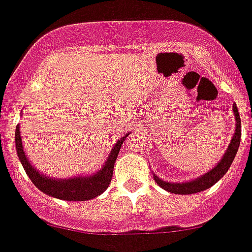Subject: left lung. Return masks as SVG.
Wrapping results in <instances>:
<instances>
[{
  "instance_id": "obj_1",
  "label": "left lung",
  "mask_w": 252,
  "mask_h": 252,
  "mask_svg": "<svg viewBox=\"0 0 252 252\" xmlns=\"http://www.w3.org/2000/svg\"><path fill=\"white\" fill-rule=\"evenodd\" d=\"M232 111L235 115L236 120V128L235 133L232 136V140L230 142L229 147H227L226 152L222 156V158L220 159L219 163L214 167L213 169H210L209 172H207L205 174L200 176L199 178L194 179V181L186 182V183H169V182H164L160 178H158L157 176L153 174V178H155L156 183L163 188L164 190L171 191L174 194H193L198 193V191H203L205 189L210 188V187L214 186L222 176L227 172V169L231 166L232 160L235 158L236 152H238L239 145H240L241 140V120L240 115H239V110L236 104L234 102L232 104Z\"/></svg>"
}]
</instances>
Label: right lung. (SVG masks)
<instances>
[{
    "mask_svg": "<svg viewBox=\"0 0 252 252\" xmlns=\"http://www.w3.org/2000/svg\"><path fill=\"white\" fill-rule=\"evenodd\" d=\"M127 135L117 141L116 145L114 146L112 151L110 152L104 167H102L97 173L89 177L81 176L74 177V178L69 179L49 178V177L39 173V172L30 163V160L26 157L25 151H23V145L22 140H21L20 132V125H17L16 126V136H14V138H16L17 155H18L21 163H22L23 168H25L26 173L30 177L32 183L34 184L39 190L48 194V195L54 196V198H58V199L62 200L83 202V200L93 199V198L100 195V194L104 193V191L106 190L112 178L115 160H116L117 155H119L120 152V148H121L122 143H124L125 138L127 137Z\"/></svg>",
    "mask_w": 252,
    "mask_h": 252,
    "instance_id": "obj_1",
    "label": "right lung"
}]
</instances>
